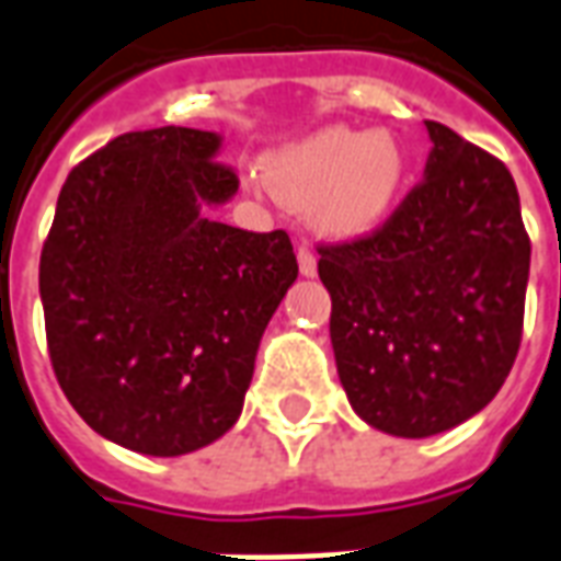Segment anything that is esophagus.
<instances>
[{"instance_id": "1", "label": "esophagus", "mask_w": 561, "mask_h": 561, "mask_svg": "<svg viewBox=\"0 0 561 561\" xmlns=\"http://www.w3.org/2000/svg\"><path fill=\"white\" fill-rule=\"evenodd\" d=\"M296 256H298V268H301V275L313 277L316 275V254H313V251H310L307 245H301V248H298Z\"/></svg>"}]
</instances>
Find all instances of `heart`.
<instances>
[{
	"label": "heart",
	"instance_id": "heart-1",
	"mask_svg": "<svg viewBox=\"0 0 561 561\" xmlns=\"http://www.w3.org/2000/svg\"><path fill=\"white\" fill-rule=\"evenodd\" d=\"M405 180V156L393 138L325 126L265 162L256 188L298 213L313 209V225L328 239H360L390 213Z\"/></svg>",
	"mask_w": 561,
	"mask_h": 561
}]
</instances>
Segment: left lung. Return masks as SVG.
I'll use <instances>...</instances> for the list:
<instances>
[{
	"label": "left lung",
	"instance_id": "1",
	"mask_svg": "<svg viewBox=\"0 0 561 561\" xmlns=\"http://www.w3.org/2000/svg\"><path fill=\"white\" fill-rule=\"evenodd\" d=\"M423 183L376 233L319 248L355 414L396 437L456 428L496 396L524 331L529 236L508 168L437 121Z\"/></svg>",
	"mask_w": 561,
	"mask_h": 561
}]
</instances>
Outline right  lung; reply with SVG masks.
I'll use <instances>...</instances> for the list:
<instances>
[{
	"label": "right lung",
	"instance_id": "add662e5",
	"mask_svg": "<svg viewBox=\"0 0 561 561\" xmlns=\"http://www.w3.org/2000/svg\"><path fill=\"white\" fill-rule=\"evenodd\" d=\"M221 136L126 133L70 171L41 251L53 369L105 440L174 458L242 414L268 319L296 284L284 230L213 218L239 192Z\"/></svg>",
	"mask_w": 561,
	"mask_h": 561
}]
</instances>
